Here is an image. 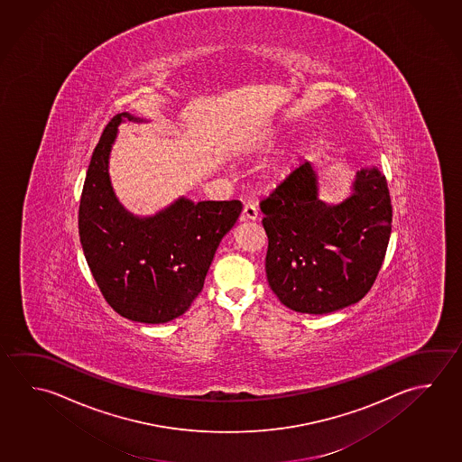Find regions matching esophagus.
<instances>
[{
  "label": "esophagus",
  "instance_id": "1",
  "mask_svg": "<svg viewBox=\"0 0 462 462\" xmlns=\"http://www.w3.org/2000/svg\"><path fill=\"white\" fill-rule=\"evenodd\" d=\"M258 219V206L254 203H246L243 208L242 220Z\"/></svg>",
  "mask_w": 462,
  "mask_h": 462
}]
</instances>
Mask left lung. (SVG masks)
Wrapping results in <instances>:
<instances>
[{"mask_svg": "<svg viewBox=\"0 0 462 462\" xmlns=\"http://www.w3.org/2000/svg\"><path fill=\"white\" fill-rule=\"evenodd\" d=\"M267 282L283 305L326 315L372 289L388 248L393 206L376 165L356 171L340 204L318 198V173L301 163L261 203Z\"/></svg>", "mask_w": 462, "mask_h": 462, "instance_id": "obj_1", "label": "left lung"}]
</instances>
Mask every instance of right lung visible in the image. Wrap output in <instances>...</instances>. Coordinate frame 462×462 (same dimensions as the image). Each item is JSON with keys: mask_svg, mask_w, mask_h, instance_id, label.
I'll list each match as a JSON object with an SVG mask.
<instances>
[{"mask_svg": "<svg viewBox=\"0 0 462 462\" xmlns=\"http://www.w3.org/2000/svg\"><path fill=\"white\" fill-rule=\"evenodd\" d=\"M123 118L108 123L94 149L79 204V236L90 273L110 307L138 323H169L191 307L220 240L242 203L180 198L152 217H136L118 203L108 155Z\"/></svg>", "mask_w": 462, "mask_h": 462, "instance_id": "add662e5", "label": "right lung"}]
</instances>
